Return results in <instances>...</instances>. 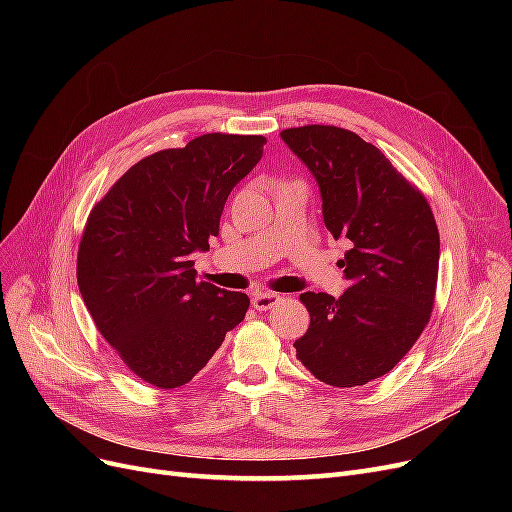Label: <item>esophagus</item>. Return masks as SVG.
<instances>
[{"instance_id": "1", "label": "esophagus", "mask_w": 512, "mask_h": 512, "mask_svg": "<svg viewBox=\"0 0 512 512\" xmlns=\"http://www.w3.org/2000/svg\"><path fill=\"white\" fill-rule=\"evenodd\" d=\"M280 303V294L275 292H256L252 297V305L258 309V312H267V309L275 307Z\"/></svg>"}]
</instances>
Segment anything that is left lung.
<instances>
[{
    "label": "left lung",
    "mask_w": 512,
    "mask_h": 512,
    "mask_svg": "<svg viewBox=\"0 0 512 512\" xmlns=\"http://www.w3.org/2000/svg\"><path fill=\"white\" fill-rule=\"evenodd\" d=\"M280 136L318 183L324 226L350 245L337 262L350 288L339 299L301 294L309 329L294 348L322 382L367 384L389 374L429 322L440 262L436 220L425 196L359 134L303 126Z\"/></svg>",
    "instance_id": "left-lung-1"
}]
</instances>
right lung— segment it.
Masks as SVG:
<instances>
[{"instance_id": "right-lung-1", "label": "right lung", "mask_w": 512, "mask_h": 512, "mask_svg": "<svg viewBox=\"0 0 512 512\" xmlns=\"http://www.w3.org/2000/svg\"><path fill=\"white\" fill-rule=\"evenodd\" d=\"M265 136L203 134L134 164L91 209L76 280L98 331L138 378L177 389L207 365L250 299L196 282L232 188Z\"/></svg>"}]
</instances>
